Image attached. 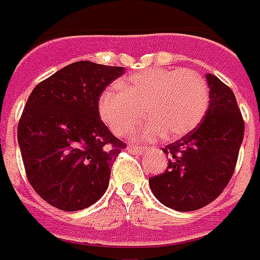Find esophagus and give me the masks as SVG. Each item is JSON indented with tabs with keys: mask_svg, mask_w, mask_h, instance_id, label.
Returning <instances> with one entry per match:
<instances>
[{
	"mask_svg": "<svg viewBox=\"0 0 260 260\" xmlns=\"http://www.w3.org/2000/svg\"><path fill=\"white\" fill-rule=\"evenodd\" d=\"M126 151H128V152H134V154L142 155L143 152H144V148H140V147H128Z\"/></svg>",
	"mask_w": 260,
	"mask_h": 260,
	"instance_id": "34e87169",
	"label": "esophagus"
}]
</instances>
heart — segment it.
<instances>
[{
    "label": "heart",
    "mask_w": 260,
    "mask_h": 260,
    "mask_svg": "<svg viewBox=\"0 0 260 260\" xmlns=\"http://www.w3.org/2000/svg\"><path fill=\"white\" fill-rule=\"evenodd\" d=\"M120 87L102 91L98 113L114 134L124 136L144 110L148 121L132 134L136 142H152L162 135L181 138L201 122L209 105L205 79L189 69H151L129 75Z\"/></svg>",
    "instance_id": "obj_1"
}]
</instances>
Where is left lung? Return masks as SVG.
Here are the masks:
<instances>
[{
    "label": "left lung",
    "mask_w": 260,
    "mask_h": 260,
    "mask_svg": "<svg viewBox=\"0 0 260 260\" xmlns=\"http://www.w3.org/2000/svg\"><path fill=\"white\" fill-rule=\"evenodd\" d=\"M209 108L196 129L163 148L170 156L165 173L150 178L159 202L178 212L204 208L216 200L234 174L244 121L234 91L206 74Z\"/></svg>",
    "instance_id": "obj_1"
}]
</instances>
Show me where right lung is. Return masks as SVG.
<instances>
[{"label":"right lung","mask_w":260,"mask_h":260,"mask_svg":"<svg viewBox=\"0 0 260 260\" xmlns=\"http://www.w3.org/2000/svg\"><path fill=\"white\" fill-rule=\"evenodd\" d=\"M124 70L81 60L32 90L17 140L28 181L50 205L82 210L108 189L110 169L124 143L101 121L98 98Z\"/></svg>","instance_id":"right-lung-1"}]
</instances>
